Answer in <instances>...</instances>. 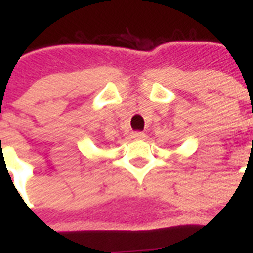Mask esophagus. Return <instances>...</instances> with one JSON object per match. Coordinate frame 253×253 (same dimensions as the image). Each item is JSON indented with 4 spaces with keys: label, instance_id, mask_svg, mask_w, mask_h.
Returning a JSON list of instances; mask_svg holds the SVG:
<instances>
[{
    "label": "esophagus",
    "instance_id": "1",
    "mask_svg": "<svg viewBox=\"0 0 253 253\" xmlns=\"http://www.w3.org/2000/svg\"><path fill=\"white\" fill-rule=\"evenodd\" d=\"M131 137H132L133 140H142V139H145V133L144 132H132Z\"/></svg>",
    "mask_w": 253,
    "mask_h": 253
}]
</instances>
